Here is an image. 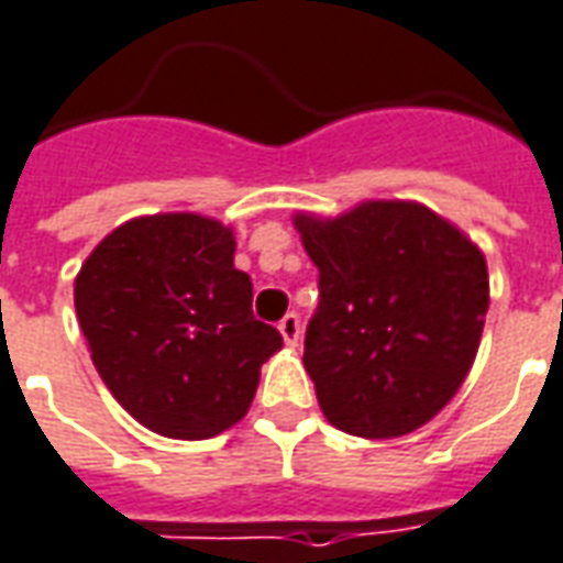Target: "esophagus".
Listing matches in <instances>:
<instances>
[{
	"instance_id": "1",
	"label": "esophagus",
	"mask_w": 563,
	"mask_h": 563,
	"mask_svg": "<svg viewBox=\"0 0 563 563\" xmlns=\"http://www.w3.org/2000/svg\"><path fill=\"white\" fill-rule=\"evenodd\" d=\"M278 330H282V336L288 345H297L300 342V314L288 312L282 321H278Z\"/></svg>"
}]
</instances>
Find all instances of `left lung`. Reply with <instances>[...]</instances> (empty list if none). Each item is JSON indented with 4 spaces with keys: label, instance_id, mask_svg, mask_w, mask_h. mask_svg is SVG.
<instances>
[{
    "label": "left lung",
    "instance_id": "8db88e82",
    "mask_svg": "<svg viewBox=\"0 0 563 563\" xmlns=\"http://www.w3.org/2000/svg\"><path fill=\"white\" fill-rule=\"evenodd\" d=\"M318 266L302 364L333 428L388 440L428 424L473 366L488 312L482 251L416 202L297 218Z\"/></svg>",
    "mask_w": 563,
    "mask_h": 563
}]
</instances>
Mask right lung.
<instances>
[{"label":"right lung","mask_w":563,"mask_h":563,"mask_svg":"<svg viewBox=\"0 0 563 563\" xmlns=\"http://www.w3.org/2000/svg\"><path fill=\"white\" fill-rule=\"evenodd\" d=\"M236 239L199 214L118 227L75 278V312L99 376L147 430L209 440L249 412L282 333L251 312Z\"/></svg>","instance_id":"obj_1"}]
</instances>
